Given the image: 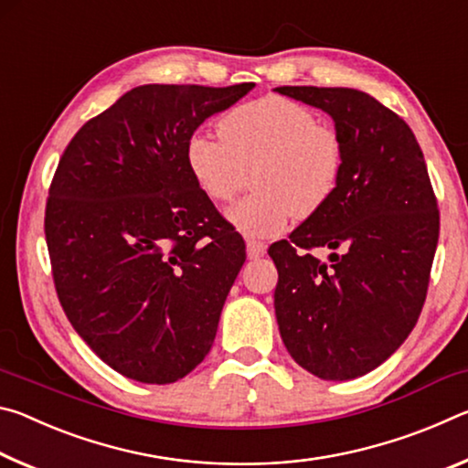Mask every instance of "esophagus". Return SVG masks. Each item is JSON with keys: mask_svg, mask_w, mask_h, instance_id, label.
I'll return each instance as SVG.
<instances>
[{"mask_svg": "<svg viewBox=\"0 0 468 468\" xmlns=\"http://www.w3.org/2000/svg\"><path fill=\"white\" fill-rule=\"evenodd\" d=\"M245 250H248V258L250 260H258L266 253V243L264 241H256V239H248L245 241Z\"/></svg>", "mask_w": 468, "mask_h": 468, "instance_id": "esophagus-1", "label": "esophagus"}]
</instances>
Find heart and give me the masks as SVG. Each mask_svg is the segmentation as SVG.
Masks as SVG:
<instances>
[{"label":"heart","instance_id":"1","mask_svg":"<svg viewBox=\"0 0 468 468\" xmlns=\"http://www.w3.org/2000/svg\"><path fill=\"white\" fill-rule=\"evenodd\" d=\"M218 138L197 130L187 140V171L200 192L227 204L245 186L253 192L229 218L250 237H274L292 217L307 218L335 196L345 167V144L310 107L266 94L237 105L217 123Z\"/></svg>","mask_w":468,"mask_h":468}]
</instances>
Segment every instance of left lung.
I'll return each instance as SVG.
<instances>
[{
	"label": "left lung",
	"instance_id": "8db88e82",
	"mask_svg": "<svg viewBox=\"0 0 468 468\" xmlns=\"http://www.w3.org/2000/svg\"><path fill=\"white\" fill-rule=\"evenodd\" d=\"M335 120L345 167L330 202L268 248L282 343L322 379L359 378L405 343L423 310L440 210L415 133L353 89L281 86ZM314 249H330L322 263Z\"/></svg>",
	"mask_w": 468,
	"mask_h": 468
}]
</instances>
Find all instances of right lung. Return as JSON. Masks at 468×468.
I'll return each mask as SVG.
<instances>
[{
	"label": "right lung",
	"mask_w": 468,
	"mask_h": 468,
	"mask_svg": "<svg viewBox=\"0 0 468 468\" xmlns=\"http://www.w3.org/2000/svg\"><path fill=\"white\" fill-rule=\"evenodd\" d=\"M253 89L144 84L86 122L63 150L45 239L69 324L109 367L171 384L208 355L241 235L187 171L204 120Z\"/></svg>",
	"instance_id": "add662e5"
}]
</instances>
